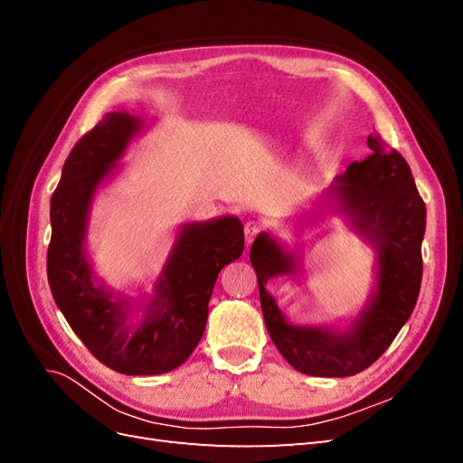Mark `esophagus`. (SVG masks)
<instances>
[{
    "label": "esophagus",
    "instance_id": "34e87169",
    "mask_svg": "<svg viewBox=\"0 0 463 463\" xmlns=\"http://www.w3.org/2000/svg\"><path fill=\"white\" fill-rule=\"evenodd\" d=\"M259 233H260V223L255 222V220H249L245 223V241H247V245L253 243V240Z\"/></svg>",
    "mask_w": 463,
    "mask_h": 463
}]
</instances>
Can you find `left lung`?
Returning <instances> with one entry per match:
<instances>
[{
	"label": "left lung",
	"mask_w": 463,
	"mask_h": 463,
	"mask_svg": "<svg viewBox=\"0 0 463 463\" xmlns=\"http://www.w3.org/2000/svg\"><path fill=\"white\" fill-rule=\"evenodd\" d=\"M367 145L371 156L349 164L320 199L322 208L342 216L376 253L374 284L355 318L345 326L293 325L266 284L276 276L298 278L299 253L266 232L250 247L266 330L303 374L342 378L373 365L411 317L421 288L425 203L402 154L388 148L381 135H369Z\"/></svg>",
	"instance_id": "obj_1"
}]
</instances>
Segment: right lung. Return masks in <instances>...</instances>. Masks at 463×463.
Wrapping results in <instances>:
<instances>
[{
  "label": "right lung",
  "mask_w": 463,
  "mask_h": 463,
  "mask_svg": "<svg viewBox=\"0 0 463 463\" xmlns=\"http://www.w3.org/2000/svg\"><path fill=\"white\" fill-rule=\"evenodd\" d=\"M143 129L141 118L109 111L73 146L52 194L46 262L52 296L69 326L106 367L133 376L184 365L204 334L220 270L245 247L240 218L187 222L179 226L150 296L131 299L106 286L87 253L90 208Z\"/></svg>",
  "instance_id": "right-lung-1"
}]
</instances>
